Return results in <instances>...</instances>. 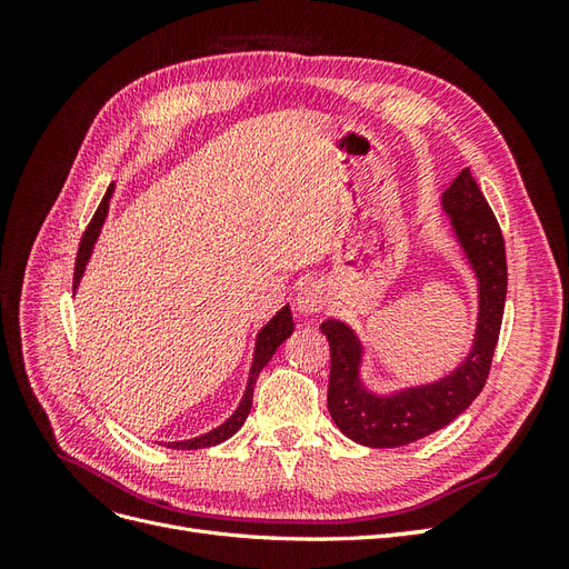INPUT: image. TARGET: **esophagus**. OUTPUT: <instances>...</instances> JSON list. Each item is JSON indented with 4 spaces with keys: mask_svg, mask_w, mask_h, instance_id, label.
<instances>
[{
    "mask_svg": "<svg viewBox=\"0 0 569 569\" xmlns=\"http://www.w3.org/2000/svg\"><path fill=\"white\" fill-rule=\"evenodd\" d=\"M327 303H330V291L320 282H306L295 299V306L301 316L320 313L325 311Z\"/></svg>",
    "mask_w": 569,
    "mask_h": 569,
    "instance_id": "esophagus-1",
    "label": "esophagus"
}]
</instances>
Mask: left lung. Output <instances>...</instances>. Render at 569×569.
<instances>
[{
	"label": "left lung",
	"mask_w": 569,
	"mask_h": 569,
	"mask_svg": "<svg viewBox=\"0 0 569 569\" xmlns=\"http://www.w3.org/2000/svg\"><path fill=\"white\" fill-rule=\"evenodd\" d=\"M443 216L477 278V327L472 347L460 363L435 382L377 393L363 382V341L339 318L320 325L330 341V389L327 408L335 425L360 446L396 449L453 422L487 382L501 332L508 266L501 228L470 168L441 194Z\"/></svg>",
	"instance_id": "1"
}]
</instances>
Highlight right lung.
Returning a JSON list of instances; mask_svg holds the SVG:
<instances>
[{
	"label": "right lung",
	"instance_id": "obj_1",
	"mask_svg": "<svg viewBox=\"0 0 569 569\" xmlns=\"http://www.w3.org/2000/svg\"><path fill=\"white\" fill-rule=\"evenodd\" d=\"M116 192V184L111 182L104 199H101L99 209L94 213V218L90 220L88 230H84L82 234V242H80V249H78V258H76V278H73V291L80 287V280L84 274V268H88L90 258H92V251H94V244L97 239L101 234V228H104V220L109 216V203H111V197ZM295 332V320H291V311L289 306H282L278 313H274L261 330H258L256 335V343H253V360H251V368H249V380H247V387H244V393H242V401H239V406L234 408L232 416L218 425L216 429H211V432H206L201 437H194V439H184V441H168L163 446H168V449H178V451H197V449H211V446H218L226 439H230L232 435L239 432V427H242L249 418V410H251V401H253V387H256V380L258 375H261V370L268 366V360L274 356V351L280 349V343Z\"/></svg>",
	"mask_w": 569,
	"mask_h": 569
}]
</instances>
